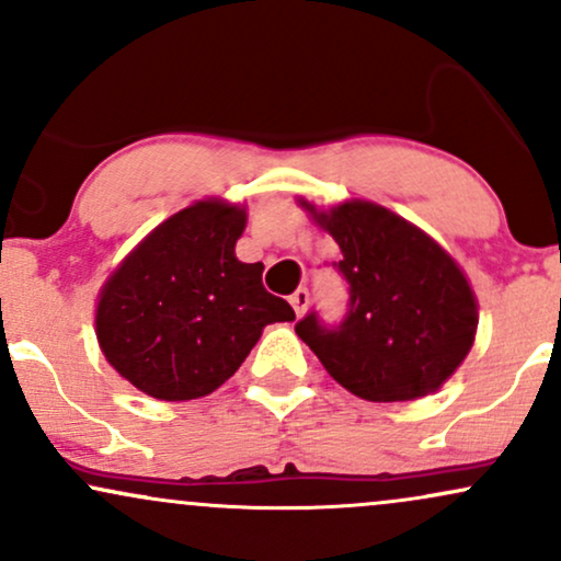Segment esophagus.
<instances>
[{"label": "esophagus", "instance_id": "obj_1", "mask_svg": "<svg viewBox=\"0 0 561 561\" xmlns=\"http://www.w3.org/2000/svg\"><path fill=\"white\" fill-rule=\"evenodd\" d=\"M289 302H293L295 313H298V317H302V313H306V308H308V302H311V295H308L306 287H298L293 293V298H289Z\"/></svg>", "mask_w": 561, "mask_h": 561}]
</instances>
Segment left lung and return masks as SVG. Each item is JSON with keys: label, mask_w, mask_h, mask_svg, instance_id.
Masks as SVG:
<instances>
[{"label": "left lung", "mask_w": 561, "mask_h": 561, "mask_svg": "<svg viewBox=\"0 0 561 561\" xmlns=\"http://www.w3.org/2000/svg\"><path fill=\"white\" fill-rule=\"evenodd\" d=\"M298 205L340 244L351 308L337 330L295 324L334 382L371 403L416 401L459 369L478 334V298L443 244L382 205Z\"/></svg>", "instance_id": "obj_1"}]
</instances>
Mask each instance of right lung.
<instances>
[{
    "label": "right lung",
    "instance_id": "obj_1",
    "mask_svg": "<svg viewBox=\"0 0 561 561\" xmlns=\"http://www.w3.org/2000/svg\"><path fill=\"white\" fill-rule=\"evenodd\" d=\"M244 224L240 203L195 199L158 224L102 285L96 343L145 396H210L240 369L263 327L295 319L289 302L263 287V263L237 259Z\"/></svg>",
    "mask_w": 561,
    "mask_h": 561
}]
</instances>
